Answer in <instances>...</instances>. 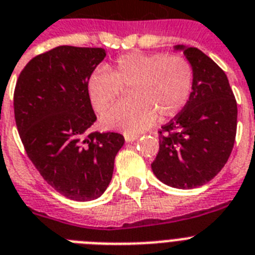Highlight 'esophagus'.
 Returning a JSON list of instances; mask_svg holds the SVG:
<instances>
[{
  "instance_id": "esophagus-1",
  "label": "esophagus",
  "mask_w": 255,
  "mask_h": 255,
  "mask_svg": "<svg viewBox=\"0 0 255 255\" xmlns=\"http://www.w3.org/2000/svg\"><path fill=\"white\" fill-rule=\"evenodd\" d=\"M138 134H125V140L126 142H134L135 139H138Z\"/></svg>"
}]
</instances>
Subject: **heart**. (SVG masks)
I'll return each mask as SVG.
<instances>
[{"label": "heart", "mask_w": 255, "mask_h": 255, "mask_svg": "<svg viewBox=\"0 0 255 255\" xmlns=\"http://www.w3.org/2000/svg\"><path fill=\"white\" fill-rule=\"evenodd\" d=\"M193 81V66L184 56L134 50L116 57L111 71L95 69L86 88L95 111L103 113L129 87V100L109 109L102 123L107 129L136 134L150 128L156 116L177 115L190 98Z\"/></svg>", "instance_id": "heart-1"}]
</instances>
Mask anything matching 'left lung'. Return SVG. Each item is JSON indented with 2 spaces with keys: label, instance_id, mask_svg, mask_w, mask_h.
Masks as SVG:
<instances>
[{
  "label": "left lung",
  "instance_id": "obj_1",
  "mask_svg": "<svg viewBox=\"0 0 255 255\" xmlns=\"http://www.w3.org/2000/svg\"><path fill=\"white\" fill-rule=\"evenodd\" d=\"M182 49L194 71L193 91L182 111L159 130V152L151 168L161 182L177 189L207 184L232 152L237 103L226 73L198 48Z\"/></svg>",
  "mask_w": 255,
  "mask_h": 255
}]
</instances>
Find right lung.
<instances>
[{"instance_id":"obj_1","label":"right lung","mask_w":255,"mask_h":255,"mask_svg":"<svg viewBox=\"0 0 255 255\" xmlns=\"http://www.w3.org/2000/svg\"><path fill=\"white\" fill-rule=\"evenodd\" d=\"M104 57L103 48L56 47L29 61L14 91L27 156L54 190L73 201L104 193L125 142L119 132H88L96 115L86 83Z\"/></svg>"}]
</instances>
